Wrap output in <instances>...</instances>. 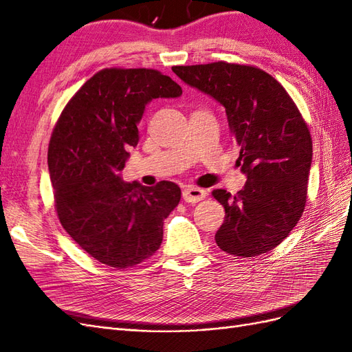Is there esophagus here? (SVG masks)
I'll return each mask as SVG.
<instances>
[{
	"instance_id": "34e87169",
	"label": "esophagus",
	"mask_w": 352,
	"mask_h": 352,
	"mask_svg": "<svg viewBox=\"0 0 352 352\" xmlns=\"http://www.w3.org/2000/svg\"><path fill=\"white\" fill-rule=\"evenodd\" d=\"M206 195H207L206 190L197 186H186L182 192V197L186 202H198L201 199H204Z\"/></svg>"
}]
</instances>
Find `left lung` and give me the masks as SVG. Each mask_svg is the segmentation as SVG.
<instances>
[{"label":"left lung","instance_id":"1","mask_svg":"<svg viewBox=\"0 0 352 352\" xmlns=\"http://www.w3.org/2000/svg\"><path fill=\"white\" fill-rule=\"evenodd\" d=\"M172 70L225 107L241 146L236 163L247 176L243 188L235 195L212 190L226 211L216 233L219 248L241 257L276 248L296 226L307 201L313 141L302 116L261 69L217 61Z\"/></svg>","mask_w":352,"mask_h":352}]
</instances>
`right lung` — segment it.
Wrapping results in <instances>:
<instances>
[{"instance_id": "obj_1", "label": "right lung", "mask_w": 352, "mask_h": 352, "mask_svg": "<svg viewBox=\"0 0 352 352\" xmlns=\"http://www.w3.org/2000/svg\"><path fill=\"white\" fill-rule=\"evenodd\" d=\"M182 88L153 69H104L74 94L52 132L48 170L61 226L91 257L126 269L153 255L180 188L124 182L146 104Z\"/></svg>"}]
</instances>
